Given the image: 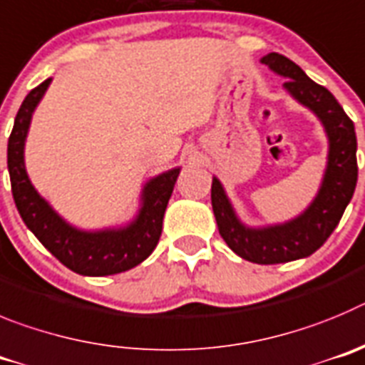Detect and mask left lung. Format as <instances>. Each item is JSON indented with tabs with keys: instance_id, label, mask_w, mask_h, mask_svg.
I'll return each instance as SVG.
<instances>
[{
	"instance_id": "1",
	"label": "left lung",
	"mask_w": 365,
	"mask_h": 365,
	"mask_svg": "<svg viewBox=\"0 0 365 365\" xmlns=\"http://www.w3.org/2000/svg\"><path fill=\"white\" fill-rule=\"evenodd\" d=\"M262 63L287 78L284 83L287 93L320 118L329 140L326 175L317 198L298 218L280 225L260 229L244 225L236 216L222 183L218 178H212V211L225 244L244 260L271 265L305 258L324 245L353 198L359 165L354 125L336 98L326 87L314 83L294 61L278 52L264 56Z\"/></svg>"
}]
</instances>
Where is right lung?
Wrapping results in <instances>:
<instances>
[{"mask_svg":"<svg viewBox=\"0 0 365 365\" xmlns=\"http://www.w3.org/2000/svg\"><path fill=\"white\" fill-rule=\"evenodd\" d=\"M48 83L51 78L32 88L23 100L9 138L6 165L11 175L16 207L36 238L71 271L85 277H107L129 271L142 264L158 244L162 236L163 215L180 169L167 170L147 183L142 195V209L136 220L127 227L80 231L68 225L32 187L23 162V149L32 113L43 98Z\"/></svg>","mask_w":365,"mask_h":365,"instance_id":"add662e5","label":"right lung"}]
</instances>
